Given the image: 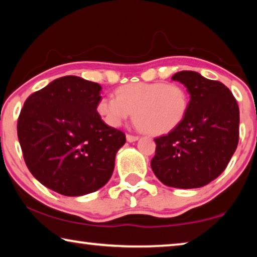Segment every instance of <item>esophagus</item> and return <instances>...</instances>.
<instances>
[{
	"label": "esophagus",
	"instance_id": "34e87169",
	"mask_svg": "<svg viewBox=\"0 0 257 257\" xmlns=\"http://www.w3.org/2000/svg\"><path fill=\"white\" fill-rule=\"evenodd\" d=\"M137 140H139V136L130 135V134H128V135H127V141L128 142H136Z\"/></svg>",
	"mask_w": 257,
	"mask_h": 257
}]
</instances>
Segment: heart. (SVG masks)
Instances as JSON below:
<instances>
[{"instance_id": "1", "label": "heart", "mask_w": 257, "mask_h": 257, "mask_svg": "<svg viewBox=\"0 0 257 257\" xmlns=\"http://www.w3.org/2000/svg\"><path fill=\"white\" fill-rule=\"evenodd\" d=\"M115 94L98 101L97 113L101 120L117 128L134 112L137 125L151 135L174 130L189 107L188 91L178 83H129L118 86Z\"/></svg>"}]
</instances>
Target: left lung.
I'll return each mask as SVG.
<instances>
[{"label":"left lung","mask_w":257,"mask_h":257,"mask_svg":"<svg viewBox=\"0 0 257 257\" xmlns=\"http://www.w3.org/2000/svg\"><path fill=\"white\" fill-rule=\"evenodd\" d=\"M187 87L189 107L183 121L157 137L151 168L164 185L200 188L223 173L239 142V106L232 92L218 80L195 71L172 76Z\"/></svg>","instance_id":"1"}]
</instances>
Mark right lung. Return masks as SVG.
I'll list each match as a JSON object with an SVG mask.
<instances>
[{
	"instance_id": "1",
	"label": "right lung",
	"mask_w": 257,
	"mask_h": 257,
	"mask_svg": "<svg viewBox=\"0 0 257 257\" xmlns=\"http://www.w3.org/2000/svg\"><path fill=\"white\" fill-rule=\"evenodd\" d=\"M100 91L98 83L64 76L31 94L18 116L17 135L29 171L64 196L106 185L125 143L124 133L98 115Z\"/></svg>"
}]
</instances>
